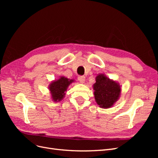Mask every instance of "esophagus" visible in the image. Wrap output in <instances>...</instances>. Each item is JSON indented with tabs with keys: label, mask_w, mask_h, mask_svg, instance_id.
<instances>
[{
	"label": "esophagus",
	"mask_w": 158,
	"mask_h": 158,
	"mask_svg": "<svg viewBox=\"0 0 158 158\" xmlns=\"http://www.w3.org/2000/svg\"><path fill=\"white\" fill-rule=\"evenodd\" d=\"M78 80H79V82H80V83H82V84H84V83L85 82V76H78Z\"/></svg>",
	"instance_id": "1"
}]
</instances>
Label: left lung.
<instances>
[{"instance_id": "1", "label": "left lung", "mask_w": 158, "mask_h": 158, "mask_svg": "<svg viewBox=\"0 0 158 158\" xmlns=\"http://www.w3.org/2000/svg\"><path fill=\"white\" fill-rule=\"evenodd\" d=\"M95 100L98 106L107 109L119 99L121 92V85L113 80L109 79L106 74H99L95 78V83L93 85Z\"/></svg>"}]
</instances>
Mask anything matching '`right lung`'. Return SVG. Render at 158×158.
Instances as JSON below:
<instances>
[{"label": "right lung", "mask_w": 158, "mask_h": 158, "mask_svg": "<svg viewBox=\"0 0 158 158\" xmlns=\"http://www.w3.org/2000/svg\"><path fill=\"white\" fill-rule=\"evenodd\" d=\"M74 82L73 79H69L64 76L56 80H53L49 85V89L51 95V99L54 102H59L63 99L69 85Z\"/></svg>", "instance_id": "right-lung-1"}]
</instances>
